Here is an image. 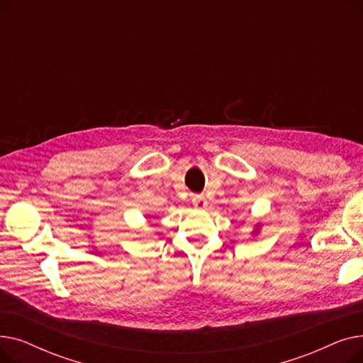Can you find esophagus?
<instances>
[{
    "instance_id": "1",
    "label": "esophagus",
    "mask_w": 363,
    "mask_h": 363,
    "mask_svg": "<svg viewBox=\"0 0 363 363\" xmlns=\"http://www.w3.org/2000/svg\"><path fill=\"white\" fill-rule=\"evenodd\" d=\"M193 204L197 207V208H204L207 206V201L203 196H194L193 197Z\"/></svg>"
}]
</instances>
